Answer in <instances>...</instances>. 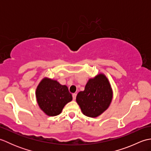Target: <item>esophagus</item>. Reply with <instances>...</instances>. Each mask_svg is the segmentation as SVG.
<instances>
[{
    "instance_id": "34e87169",
    "label": "esophagus",
    "mask_w": 151,
    "mask_h": 151,
    "mask_svg": "<svg viewBox=\"0 0 151 151\" xmlns=\"http://www.w3.org/2000/svg\"><path fill=\"white\" fill-rule=\"evenodd\" d=\"M76 93H73V99L74 101H75L76 99Z\"/></svg>"
}]
</instances>
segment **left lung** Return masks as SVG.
Listing matches in <instances>:
<instances>
[{"instance_id": "1", "label": "left lung", "mask_w": 151, "mask_h": 151, "mask_svg": "<svg viewBox=\"0 0 151 151\" xmlns=\"http://www.w3.org/2000/svg\"><path fill=\"white\" fill-rule=\"evenodd\" d=\"M113 99V91L108 78L99 73L89 78L84 91L76 95V101L83 114L97 117L107 110Z\"/></svg>"}]
</instances>
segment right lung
<instances>
[{"instance_id":"obj_1","label":"right lung","mask_w":151,"mask_h":151,"mask_svg":"<svg viewBox=\"0 0 151 151\" xmlns=\"http://www.w3.org/2000/svg\"><path fill=\"white\" fill-rule=\"evenodd\" d=\"M36 97L39 107L48 116L61 114L65 105L73 99L67 86L47 77L43 78L38 84Z\"/></svg>"}]
</instances>
